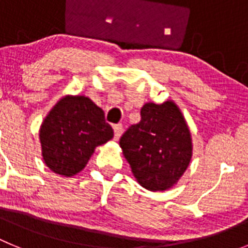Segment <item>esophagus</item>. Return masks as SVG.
<instances>
[{"label": "esophagus", "instance_id": "1", "mask_svg": "<svg viewBox=\"0 0 248 248\" xmlns=\"http://www.w3.org/2000/svg\"><path fill=\"white\" fill-rule=\"evenodd\" d=\"M114 129V139L119 140L120 135L123 134V125L122 124H117V125L113 126Z\"/></svg>", "mask_w": 248, "mask_h": 248}]
</instances>
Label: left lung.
I'll list each match as a JSON object with an SVG mask.
<instances>
[{
    "mask_svg": "<svg viewBox=\"0 0 248 248\" xmlns=\"http://www.w3.org/2000/svg\"><path fill=\"white\" fill-rule=\"evenodd\" d=\"M141 120L120 138V148L140 185L165 191L180 180L192 156L191 133L172 100L145 103Z\"/></svg>",
    "mask_w": 248,
    "mask_h": 248,
    "instance_id": "left-lung-1",
    "label": "left lung"
}]
</instances>
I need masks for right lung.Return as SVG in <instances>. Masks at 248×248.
<instances>
[{"mask_svg": "<svg viewBox=\"0 0 248 248\" xmlns=\"http://www.w3.org/2000/svg\"><path fill=\"white\" fill-rule=\"evenodd\" d=\"M113 137L103 109L85 95L61 98L39 128L43 161L64 177L82 171L95 148Z\"/></svg>", "mask_w": 248, "mask_h": 248, "instance_id": "right-lung-1", "label": "right lung"}]
</instances>
